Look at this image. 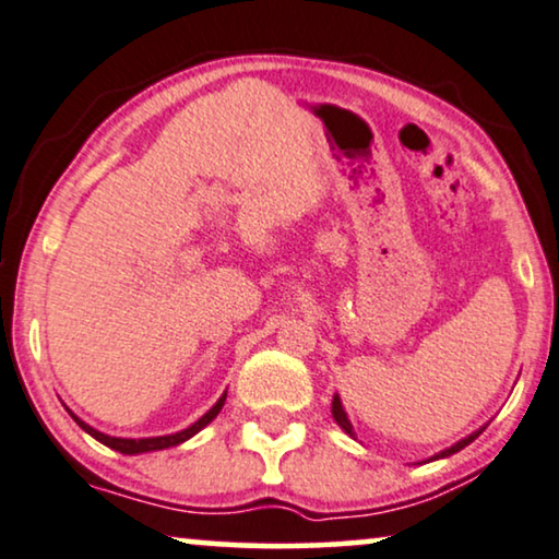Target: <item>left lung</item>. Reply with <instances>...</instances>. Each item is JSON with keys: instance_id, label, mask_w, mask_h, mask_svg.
<instances>
[{"instance_id": "8db88e82", "label": "left lung", "mask_w": 559, "mask_h": 559, "mask_svg": "<svg viewBox=\"0 0 559 559\" xmlns=\"http://www.w3.org/2000/svg\"><path fill=\"white\" fill-rule=\"evenodd\" d=\"M332 416H334V421L340 424L342 429H345V435H349V437H355V429H353V424H349V419H347V414H345V406H342V401H340V396L337 393H334V399H332ZM483 429L486 427H480V429H475L473 435H467L465 440H460V442H455L452 444V448H448V450H442V452H437L435 457H429V463L431 460H442V457H450V455H455V452H460L463 448H467V444H471L475 437L478 435H483Z\"/></svg>"}]
</instances>
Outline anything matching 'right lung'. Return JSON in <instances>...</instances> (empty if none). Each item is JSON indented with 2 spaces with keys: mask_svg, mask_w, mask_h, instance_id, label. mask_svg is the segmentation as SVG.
<instances>
[{
  "mask_svg": "<svg viewBox=\"0 0 559 559\" xmlns=\"http://www.w3.org/2000/svg\"><path fill=\"white\" fill-rule=\"evenodd\" d=\"M225 399H227V391L222 393L217 404H214V406L210 408V412H206V414L202 416V419L193 421L191 427H186V429H181V431H176V435H163V437H140V440H130V437H109V435H104V431L94 429L92 424H86L84 419H79V416L73 414L71 408H69V414H71V419L76 421L79 427L86 431V435H92L96 442L107 444L109 450L122 452V455H143V452L168 450V448H176V444H181V442H186V440H191V437H193V435H199V431H202V429L206 427V424H212L214 419H217V414L222 412V406H225Z\"/></svg>",
  "mask_w": 559,
  "mask_h": 559,
  "instance_id": "obj_1",
  "label": "right lung"
}]
</instances>
